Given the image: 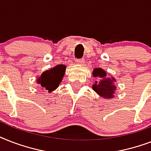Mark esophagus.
I'll use <instances>...</instances> for the list:
<instances>
[{"label": "esophagus", "mask_w": 151, "mask_h": 151, "mask_svg": "<svg viewBox=\"0 0 151 151\" xmlns=\"http://www.w3.org/2000/svg\"><path fill=\"white\" fill-rule=\"evenodd\" d=\"M76 63H77V64H79V65H83V64L85 63V59H78V60H76Z\"/></svg>", "instance_id": "obj_1"}]
</instances>
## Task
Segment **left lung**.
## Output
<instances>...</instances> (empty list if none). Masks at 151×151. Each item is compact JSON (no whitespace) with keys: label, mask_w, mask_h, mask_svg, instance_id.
<instances>
[{"label":"left lung","mask_w":151,"mask_h":151,"mask_svg":"<svg viewBox=\"0 0 151 151\" xmlns=\"http://www.w3.org/2000/svg\"><path fill=\"white\" fill-rule=\"evenodd\" d=\"M92 76L99 79V81L92 85V89L103 99L114 98L115 91L117 89L114 85L116 82L115 78L109 77L107 73L102 68H95L92 71Z\"/></svg>","instance_id":"8db88e82"}]
</instances>
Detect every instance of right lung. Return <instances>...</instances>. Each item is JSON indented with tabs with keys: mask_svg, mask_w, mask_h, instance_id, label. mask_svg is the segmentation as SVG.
Masks as SVG:
<instances>
[{
	"mask_svg": "<svg viewBox=\"0 0 151 151\" xmlns=\"http://www.w3.org/2000/svg\"><path fill=\"white\" fill-rule=\"evenodd\" d=\"M66 66L65 65H57L48 70L45 71L37 78V83L41 85L43 88L50 93L59 87L65 75Z\"/></svg>",
	"mask_w": 151,
	"mask_h": 151,
	"instance_id": "right-lung-1",
	"label": "right lung"
}]
</instances>
